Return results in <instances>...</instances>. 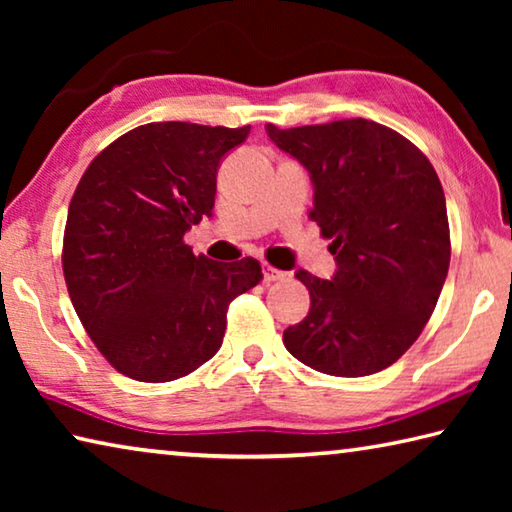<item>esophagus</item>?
<instances>
[{
  "label": "esophagus",
  "mask_w": 512,
  "mask_h": 512,
  "mask_svg": "<svg viewBox=\"0 0 512 512\" xmlns=\"http://www.w3.org/2000/svg\"><path fill=\"white\" fill-rule=\"evenodd\" d=\"M284 277H287V273L277 271L275 266L264 264V282H277V280H284Z\"/></svg>",
  "instance_id": "esophagus-1"
}]
</instances>
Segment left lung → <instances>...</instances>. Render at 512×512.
I'll list each match as a JSON object with an SVG mask.
<instances>
[{"label": "left lung", "mask_w": 512, "mask_h": 512, "mask_svg": "<svg viewBox=\"0 0 512 512\" xmlns=\"http://www.w3.org/2000/svg\"><path fill=\"white\" fill-rule=\"evenodd\" d=\"M266 133L314 185L311 219L332 239L329 280L298 271L305 320L284 345L305 366L363 377L391 366L418 339L443 291L449 223L443 185L420 149L368 119Z\"/></svg>", "instance_id": "1"}]
</instances>
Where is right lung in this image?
I'll list each match as a JSON object with an SVG mask.
<instances>
[{"mask_svg":"<svg viewBox=\"0 0 512 512\" xmlns=\"http://www.w3.org/2000/svg\"><path fill=\"white\" fill-rule=\"evenodd\" d=\"M250 126L155 121L83 173L67 212L63 273L85 332L121 375L160 384L219 352L232 298L262 282L257 259L212 262L183 237L212 216L221 160Z\"/></svg>","mask_w":512,"mask_h":512,"instance_id":"add662e5","label":"right lung"}]
</instances>
